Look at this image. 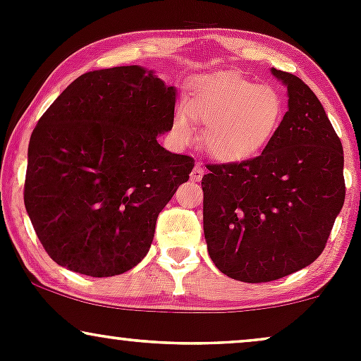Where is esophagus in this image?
<instances>
[{"mask_svg":"<svg viewBox=\"0 0 361 361\" xmlns=\"http://www.w3.org/2000/svg\"><path fill=\"white\" fill-rule=\"evenodd\" d=\"M204 173H205V169H204V166H202V164H195L192 173H190V178H192L193 181H200L202 178H204Z\"/></svg>","mask_w":361,"mask_h":361,"instance_id":"obj_1","label":"esophagus"}]
</instances>
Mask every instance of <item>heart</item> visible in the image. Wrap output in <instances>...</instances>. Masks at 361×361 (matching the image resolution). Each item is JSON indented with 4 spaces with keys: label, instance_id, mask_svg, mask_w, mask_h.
<instances>
[{
    "label": "heart",
    "instance_id": "obj_1",
    "mask_svg": "<svg viewBox=\"0 0 361 361\" xmlns=\"http://www.w3.org/2000/svg\"><path fill=\"white\" fill-rule=\"evenodd\" d=\"M185 106L205 127L204 144L209 154L224 163L259 154L275 137L285 114L279 91L234 73L197 78L190 86ZM188 112L178 109L173 118L176 137L183 142L195 137Z\"/></svg>",
    "mask_w": 361,
    "mask_h": 361
}]
</instances>
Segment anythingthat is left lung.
Listing matches in <instances>:
<instances>
[{"mask_svg": "<svg viewBox=\"0 0 361 361\" xmlns=\"http://www.w3.org/2000/svg\"><path fill=\"white\" fill-rule=\"evenodd\" d=\"M285 82L288 111L259 156L207 164L204 233L215 267L263 283L299 271L324 251L345 204L343 146L314 91L295 74Z\"/></svg>", "mask_w": 361, "mask_h": 361, "instance_id": "obj_1", "label": "left lung"}]
</instances>
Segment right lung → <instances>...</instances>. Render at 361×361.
<instances>
[{"mask_svg":"<svg viewBox=\"0 0 361 361\" xmlns=\"http://www.w3.org/2000/svg\"><path fill=\"white\" fill-rule=\"evenodd\" d=\"M175 86L118 66L81 74L30 135L23 200L37 238L61 267L88 276L134 268L157 215L195 159L157 144L171 130Z\"/></svg>","mask_w":361,"mask_h":361,"instance_id":"obj_1","label":"right lung"}]
</instances>
